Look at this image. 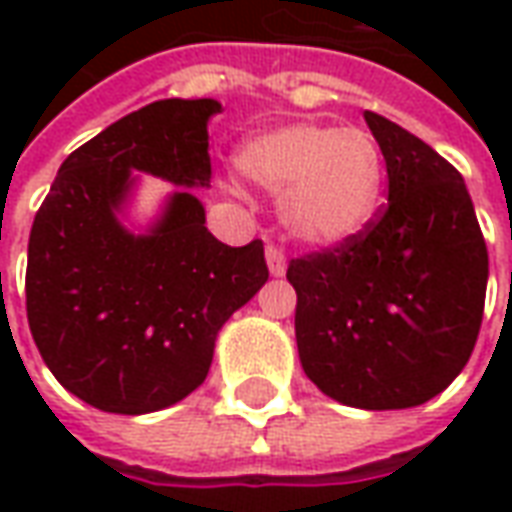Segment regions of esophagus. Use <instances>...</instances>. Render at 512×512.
<instances>
[{"mask_svg": "<svg viewBox=\"0 0 512 512\" xmlns=\"http://www.w3.org/2000/svg\"><path fill=\"white\" fill-rule=\"evenodd\" d=\"M266 263L268 271H271V277H285V271H288V260H285V252L279 249V246H268L266 249Z\"/></svg>", "mask_w": 512, "mask_h": 512, "instance_id": "obj_1", "label": "esophagus"}]
</instances>
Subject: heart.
<instances>
[{"label":"heart","instance_id":"obj_1","mask_svg":"<svg viewBox=\"0 0 512 512\" xmlns=\"http://www.w3.org/2000/svg\"><path fill=\"white\" fill-rule=\"evenodd\" d=\"M235 164L279 194V222L296 241L340 246L367 227L384 191V150L365 128L288 123L252 136Z\"/></svg>","mask_w":512,"mask_h":512}]
</instances>
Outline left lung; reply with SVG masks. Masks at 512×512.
I'll return each mask as SVG.
<instances>
[{
  "instance_id": "obj_1",
  "label": "left lung",
  "mask_w": 512,
  "mask_h": 512,
  "mask_svg": "<svg viewBox=\"0 0 512 512\" xmlns=\"http://www.w3.org/2000/svg\"><path fill=\"white\" fill-rule=\"evenodd\" d=\"M384 150V213L351 241L296 257V345L337 403L411 408L461 373L483 323L488 249L461 172L392 120L365 112Z\"/></svg>"
}]
</instances>
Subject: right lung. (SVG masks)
Instances as JSON below:
<instances>
[{"label": "right lung", "instance_id": "right-lung-1", "mask_svg": "<svg viewBox=\"0 0 512 512\" xmlns=\"http://www.w3.org/2000/svg\"><path fill=\"white\" fill-rule=\"evenodd\" d=\"M213 98L142 106L62 161L27 255V318L71 395L109 414L175 406L205 381L216 334L266 285L263 241L227 246L205 227ZM179 189L145 234L122 224L135 175Z\"/></svg>", "mask_w": 512, "mask_h": 512}]
</instances>
